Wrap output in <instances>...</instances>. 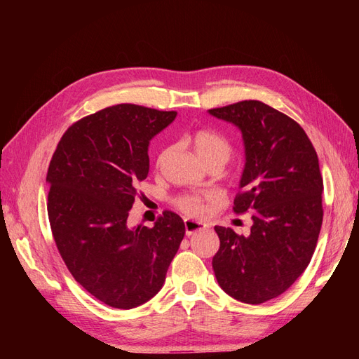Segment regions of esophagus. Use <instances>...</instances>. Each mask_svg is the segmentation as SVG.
Listing matches in <instances>:
<instances>
[{"label":"esophagus","mask_w":359,"mask_h":359,"mask_svg":"<svg viewBox=\"0 0 359 359\" xmlns=\"http://www.w3.org/2000/svg\"><path fill=\"white\" fill-rule=\"evenodd\" d=\"M186 235L191 236L196 232H202L206 229V224L201 223V222H194V220H186Z\"/></svg>","instance_id":"esophagus-1"}]
</instances>
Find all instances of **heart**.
<instances>
[{
	"mask_svg": "<svg viewBox=\"0 0 359 359\" xmlns=\"http://www.w3.org/2000/svg\"><path fill=\"white\" fill-rule=\"evenodd\" d=\"M190 142L205 163L210 160H220L226 163L232 151L229 140L211 128L194 130L190 135ZM178 206L191 215H201L203 212V199L199 196H184L178 199Z\"/></svg>",
	"mask_w": 359,
	"mask_h": 359,
	"instance_id": "1",
	"label": "heart"
}]
</instances>
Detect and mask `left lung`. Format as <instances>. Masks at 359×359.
<instances>
[{"label": "left lung", "mask_w": 359, "mask_h": 359, "mask_svg": "<svg viewBox=\"0 0 359 359\" xmlns=\"http://www.w3.org/2000/svg\"><path fill=\"white\" fill-rule=\"evenodd\" d=\"M208 114L241 132L245 163L233 211H255L247 236L214 227L220 238L214 274L229 297L262 304L295 283L316 248L323 219L319 158L302 127L262 102Z\"/></svg>", "instance_id": "1"}]
</instances>
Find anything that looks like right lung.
Listing matches in <instances>:
<instances>
[{"instance_id": "right-lung-1", "label": "right lung", "mask_w": 359, "mask_h": 359, "mask_svg": "<svg viewBox=\"0 0 359 359\" xmlns=\"http://www.w3.org/2000/svg\"><path fill=\"white\" fill-rule=\"evenodd\" d=\"M175 118L127 103L106 107L69 127L50 160L48 215L58 252L74 280L114 309L156 295L186 233L170 211L151 229L128 224L151 139Z\"/></svg>"}]
</instances>
